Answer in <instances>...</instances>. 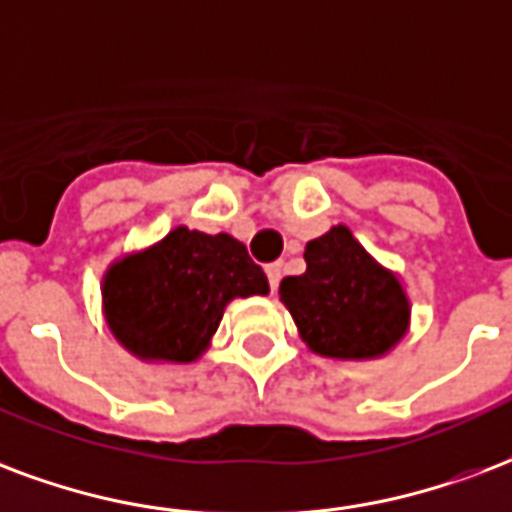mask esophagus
Here are the masks:
<instances>
[{"instance_id": "esophagus-1", "label": "esophagus", "mask_w": 512, "mask_h": 512, "mask_svg": "<svg viewBox=\"0 0 512 512\" xmlns=\"http://www.w3.org/2000/svg\"><path fill=\"white\" fill-rule=\"evenodd\" d=\"M266 274H268V285H271V290H276L279 287V282H282V274H285V263H271V266H266Z\"/></svg>"}]
</instances>
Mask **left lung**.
I'll use <instances>...</instances> for the list:
<instances>
[{
    "label": "left lung",
    "instance_id": "left-lung-1",
    "mask_svg": "<svg viewBox=\"0 0 512 512\" xmlns=\"http://www.w3.org/2000/svg\"><path fill=\"white\" fill-rule=\"evenodd\" d=\"M306 271L285 276L279 298L309 350L363 361L399 342L410 325V301L344 225L306 244Z\"/></svg>",
    "mask_w": 512,
    "mask_h": 512
}]
</instances>
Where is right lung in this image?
Segmentation results:
<instances>
[{
	"label": "right lung",
	"mask_w": 512,
	"mask_h": 512,
	"mask_svg": "<svg viewBox=\"0 0 512 512\" xmlns=\"http://www.w3.org/2000/svg\"><path fill=\"white\" fill-rule=\"evenodd\" d=\"M266 293V274L241 241L189 227L113 263L102 282L108 328L143 361H195L233 298Z\"/></svg>",
	"instance_id": "right-lung-1"
}]
</instances>
